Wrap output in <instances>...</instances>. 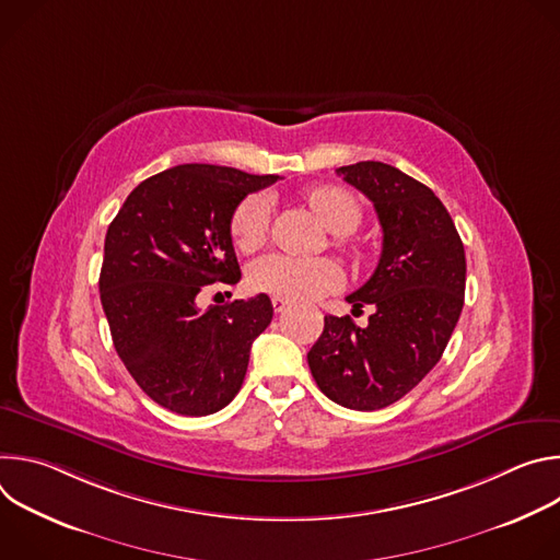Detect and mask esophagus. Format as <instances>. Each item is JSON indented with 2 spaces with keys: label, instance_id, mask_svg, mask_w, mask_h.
Listing matches in <instances>:
<instances>
[{
  "label": "esophagus",
  "instance_id": "34e87169",
  "mask_svg": "<svg viewBox=\"0 0 560 560\" xmlns=\"http://www.w3.org/2000/svg\"><path fill=\"white\" fill-rule=\"evenodd\" d=\"M288 305H290L288 299H283V296H272V307H275V312H283Z\"/></svg>",
  "mask_w": 560,
  "mask_h": 560
}]
</instances>
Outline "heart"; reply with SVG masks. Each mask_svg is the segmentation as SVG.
Returning a JSON list of instances; mask_svg holds the SVG:
<instances>
[{
	"label": "heart",
	"mask_w": 560,
	"mask_h": 560,
	"mask_svg": "<svg viewBox=\"0 0 560 560\" xmlns=\"http://www.w3.org/2000/svg\"><path fill=\"white\" fill-rule=\"evenodd\" d=\"M310 208L335 234H350L361 223L359 201L343 188L316 186L305 195ZM270 199L250 195L230 217V236L238 250L255 253L268 238ZM339 236V244H341ZM248 281L257 292H268L290 301H310L335 290L341 281L339 268L328 259H296L288 255H266L248 270Z\"/></svg>",
	"instance_id": "b5f03b06"
}]
</instances>
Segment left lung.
Listing matches in <instances>:
<instances>
[{
	"instance_id": "1",
	"label": "left lung",
	"mask_w": 560,
	"mask_h": 560,
	"mask_svg": "<svg viewBox=\"0 0 560 560\" xmlns=\"http://www.w3.org/2000/svg\"><path fill=\"white\" fill-rule=\"evenodd\" d=\"M376 210L383 250L374 275L348 299L374 305L368 326L326 316L307 352L312 376L335 404L372 412L396 404L439 363L463 310L465 250L441 199L381 162L337 168Z\"/></svg>"
}]
</instances>
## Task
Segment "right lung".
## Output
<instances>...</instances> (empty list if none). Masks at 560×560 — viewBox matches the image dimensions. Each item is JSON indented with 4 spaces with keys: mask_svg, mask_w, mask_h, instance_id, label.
<instances>
[{
    "mask_svg": "<svg viewBox=\"0 0 560 560\" xmlns=\"http://www.w3.org/2000/svg\"><path fill=\"white\" fill-rule=\"evenodd\" d=\"M277 175L184 164L141 182L106 232L102 305L119 359L162 408L206 417L242 389L268 294L201 307L206 285L242 279L230 217Z\"/></svg>",
    "mask_w": 560,
    "mask_h": 560,
    "instance_id": "1",
    "label": "right lung"
}]
</instances>
